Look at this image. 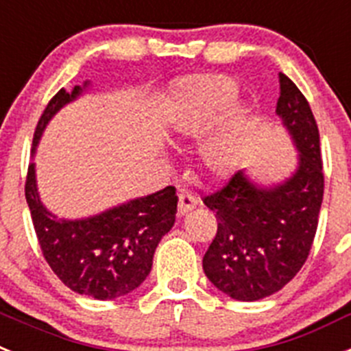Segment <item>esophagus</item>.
<instances>
[{
  "label": "esophagus",
  "mask_w": 351,
  "mask_h": 351,
  "mask_svg": "<svg viewBox=\"0 0 351 351\" xmlns=\"http://www.w3.org/2000/svg\"><path fill=\"white\" fill-rule=\"evenodd\" d=\"M198 204V198L195 197L193 193H190V191L182 190L181 193H179V213L181 214H186L190 213L191 209H195Z\"/></svg>",
  "instance_id": "1"
}]
</instances>
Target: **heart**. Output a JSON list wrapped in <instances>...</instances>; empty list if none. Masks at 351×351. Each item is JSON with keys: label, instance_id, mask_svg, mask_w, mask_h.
<instances>
[{"label": "heart", "instance_id": "obj_1", "mask_svg": "<svg viewBox=\"0 0 351 351\" xmlns=\"http://www.w3.org/2000/svg\"><path fill=\"white\" fill-rule=\"evenodd\" d=\"M237 86L221 75L198 77L181 88L170 116L172 128L186 137H197L213 125L216 117L234 101ZM230 161L226 145L213 144L204 151V163L210 170H225Z\"/></svg>", "mask_w": 351, "mask_h": 351}]
</instances>
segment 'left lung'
<instances>
[{
  "label": "left lung",
  "instance_id": "obj_1",
  "mask_svg": "<svg viewBox=\"0 0 351 351\" xmlns=\"http://www.w3.org/2000/svg\"><path fill=\"white\" fill-rule=\"evenodd\" d=\"M276 112L299 149V167L272 188L239 170L202 198L218 232L204 255V272L232 299L258 300L280 291L308 260L324 200L320 133L306 96L280 73Z\"/></svg>",
  "mask_w": 351,
  "mask_h": 351
}]
</instances>
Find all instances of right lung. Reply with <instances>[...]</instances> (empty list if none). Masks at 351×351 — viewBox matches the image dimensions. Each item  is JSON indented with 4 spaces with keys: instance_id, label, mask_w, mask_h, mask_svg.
Returning a JSON list of instances; mask_svg holds the SVG:
<instances>
[{
    "instance_id": "1",
    "label": "right lung",
    "mask_w": 351,
    "mask_h": 351,
    "mask_svg": "<svg viewBox=\"0 0 351 351\" xmlns=\"http://www.w3.org/2000/svg\"><path fill=\"white\" fill-rule=\"evenodd\" d=\"M80 93L82 88L75 86L71 93L60 89L52 96L38 119L33 145L52 116ZM24 191L43 258L70 290L98 300L117 299L141 287L153 267L158 243L178 213L176 188L167 186L93 218L58 219L40 202L35 163L27 167Z\"/></svg>"
}]
</instances>
